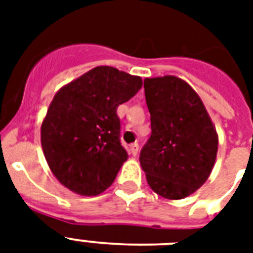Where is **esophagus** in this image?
Returning a JSON list of instances; mask_svg holds the SVG:
<instances>
[{
    "label": "esophagus",
    "instance_id": "esophagus-1",
    "mask_svg": "<svg viewBox=\"0 0 253 253\" xmlns=\"http://www.w3.org/2000/svg\"><path fill=\"white\" fill-rule=\"evenodd\" d=\"M138 151H139V144L138 143H132L130 146V152L132 156H136L138 155Z\"/></svg>",
    "mask_w": 253,
    "mask_h": 253
}]
</instances>
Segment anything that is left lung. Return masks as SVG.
Returning <instances> with one entry per match:
<instances>
[{
  "label": "left lung",
  "instance_id": "1",
  "mask_svg": "<svg viewBox=\"0 0 253 253\" xmlns=\"http://www.w3.org/2000/svg\"><path fill=\"white\" fill-rule=\"evenodd\" d=\"M151 136L140 151L147 182L159 196L181 200L206 182L215 163L218 135L204 102L176 76L144 80Z\"/></svg>",
  "mask_w": 253,
  "mask_h": 253
}]
</instances>
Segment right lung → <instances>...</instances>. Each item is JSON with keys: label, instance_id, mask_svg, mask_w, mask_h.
Here are the masks:
<instances>
[{"label": "right lung", "instance_id": "obj_1", "mask_svg": "<svg viewBox=\"0 0 253 253\" xmlns=\"http://www.w3.org/2000/svg\"><path fill=\"white\" fill-rule=\"evenodd\" d=\"M139 76L95 67L57 91L42 123L44 158L57 180L81 196L106 190L128 155L117 109L142 87Z\"/></svg>", "mask_w": 253, "mask_h": 253}]
</instances>
